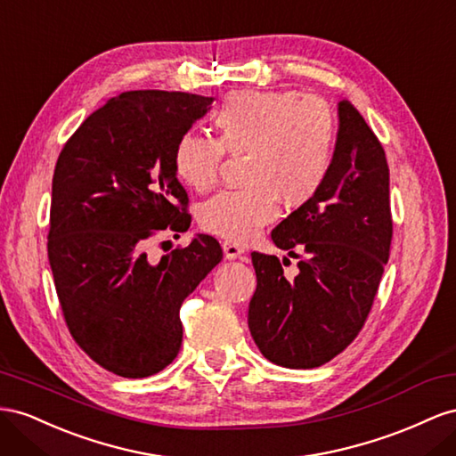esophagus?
Here are the masks:
<instances>
[{"instance_id": "esophagus-1", "label": "esophagus", "mask_w": 456, "mask_h": 456, "mask_svg": "<svg viewBox=\"0 0 456 456\" xmlns=\"http://www.w3.org/2000/svg\"><path fill=\"white\" fill-rule=\"evenodd\" d=\"M224 246V254H225V259H239L242 254H244V248L235 242H224L221 244Z\"/></svg>"}]
</instances>
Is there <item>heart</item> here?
<instances>
[{
	"mask_svg": "<svg viewBox=\"0 0 456 456\" xmlns=\"http://www.w3.org/2000/svg\"><path fill=\"white\" fill-rule=\"evenodd\" d=\"M219 139L187 132L174 151V167L191 189L216 187L225 151L250 154L246 189L224 191L199 210L200 227L227 242H246L279 216V200L300 208L327 183L336 145L329 102L296 91H237L216 114Z\"/></svg>",
	"mask_w": 456,
	"mask_h": 456,
	"instance_id": "obj_1",
	"label": "heart"
}]
</instances>
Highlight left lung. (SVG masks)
<instances>
[{
	"label": "left lung",
	"instance_id": "left-lung-1",
	"mask_svg": "<svg viewBox=\"0 0 456 456\" xmlns=\"http://www.w3.org/2000/svg\"><path fill=\"white\" fill-rule=\"evenodd\" d=\"M277 248L302 250L294 281L277 256L252 252L257 286L248 329L264 357L286 369H315L362 329L389 257V170L365 118L342 99L327 183L273 229Z\"/></svg>",
	"mask_w": 456,
	"mask_h": 456
}]
</instances>
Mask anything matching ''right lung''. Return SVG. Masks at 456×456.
Here are the masks:
<instances>
[{
	"instance_id": "1",
	"label": "right lung",
	"mask_w": 456,
	"mask_h": 456,
	"mask_svg": "<svg viewBox=\"0 0 456 456\" xmlns=\"http://www.w3.org/2000/svg\"><path fill=\"white\" fill-rule=\"evenodd\" d=\"M212 102L126 91L87 116L59 154L47 256L64 321L91 359L124 379H145L177 357L181 304L224 257L208 235L159 262L145 252L156 232L191 225L174 151Z\"/></svg>"
}]
</instances>
